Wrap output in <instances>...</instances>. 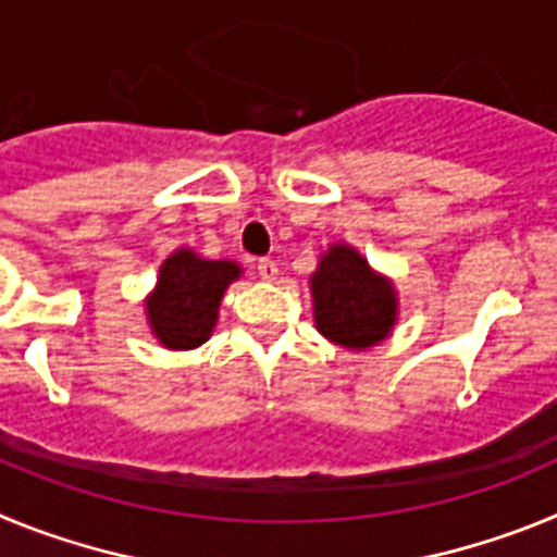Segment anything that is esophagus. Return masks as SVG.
I'll use <instances>...</instances> for the list:
<instances>
[{
  "mask_svg": "<svg viewBox=\"0 0 557 557\" xmlns=\"http://www.w3.org/2000/svg\"><path fill=\"white\" fill-rule=\"evenodd\" d=\"M256 270H259V275H262L264 282H275V275H278V264H275L273 259H259V262H256Z\"/></svg>",
  "mask_w": 557,
  "mask_h": 557,
  "instance_id": "1",
  "label": "esophagus"
}]
</instances>
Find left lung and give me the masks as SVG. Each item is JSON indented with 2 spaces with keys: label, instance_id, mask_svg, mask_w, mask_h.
<instances>
[{
  "label": "left lung",
  "instance_id": "8db88e82",
  "mask_svg": "<svg viewBox=\"0 0 557 557\" xmlns=\"http://www.w3.org/2000/svg\"><path fill=\"white\" fill-rule=\"evenodd\" d=\"M314 329L348 351H368L398 323V289L348 243H332L309 275Z\"/></svg>",
  "mask_w": 557,
  "mask_h": 557
}]
</instances>
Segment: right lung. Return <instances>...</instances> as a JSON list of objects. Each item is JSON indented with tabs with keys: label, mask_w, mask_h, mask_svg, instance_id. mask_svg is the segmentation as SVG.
Masks as SVG:
<instances>
[{
	"label": "right lung",
	"mask_w": 557,
	"mask_h": 557,
	"mask_svg": "<svg viewBox=\"0 0 557 557\" xmlns=\"http://www.w3.org/2000/svg\"><path fill=\"white\" fill-rule=\"evenodd\" d=\"M243 264L231 259H206L191 248H178L159 268L156 287L145 298L147 326L170 351H191L211 337L220 318L223 295Z\"/></svg>",
	"instance_id": "add662e5"
}]
</instances>
